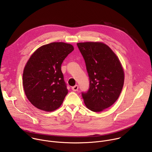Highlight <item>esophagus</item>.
Segmentation results:
<instances>
[{
  "label": "esophagus",
  "instance_id": "esophagus-1",
  "mask_svg": "<svg viewBox=\"0 0 152 152\" xmlns=\"http://www.w3.org/2000/svg\"><path fill=\"white\" fill-rule=\"evenodd\" d=\"M78 88H79V86L77 85H75L74 86H73V87L72 88V89L73 91H77L78 90Z\"/></svg>",
  "mask_w": 152,
  "mask_h": 152
}]
</instances>
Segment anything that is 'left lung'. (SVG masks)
<instances>
[{
    "mask_svg": "<svg viewBox=\"0 0 152 152\" xmlns=\"http://www.w3.org/2000/svg\"><path fill=\"white\" fill-rule=\"evenodd\" d=\"M85 62L90 86L82 96L87 108L100 112L110 107L121 92L124 73L119 59L103 42L77 43Z\"/></svg>",
    "mask_w": 152,
    "mask_h": 152,
    "instance_id": "8db88e82",
    "label": "left lung"
}]
</instances>
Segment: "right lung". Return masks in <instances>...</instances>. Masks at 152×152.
I'll list each match as a JSON object with an SVG mask.
<instances>
[{
    "label": "right lung",
    "instance_id": "obj_1",
    "mask_svg": "<svg viewBox=\"0 0 152 152\" xmlns=\"http://www.w3.org/2000/svg\"><path fill=\"white\" fill-rule=\"evenodd\" d=\"M73 50L72 45L55 42L39 48L29 59L23 85L28 99L38 109L51 112L62 104L68 90L61 64Z\"/></svg>",
    "mask_w": 152,
    "mask_h": 152
}]
</instances>
